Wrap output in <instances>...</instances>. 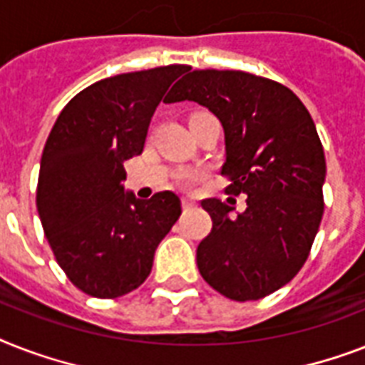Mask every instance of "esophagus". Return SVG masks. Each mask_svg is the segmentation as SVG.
I'll return each instance as SVG.
<instances>
[{
  "mask_svg": "<svg viewBox=\"0 0 365 365\" xmlns=\"http://www.w3.org/2000/svg\"><path fill=\"white\" fill-rule=\"evenodd\" d=\"M182 206H183V210H185V212L191 210V208H195V200L182 199Z\"/></svg>",
  "mask_w": 365,
  "mask_h": 365,
  "instance_id": "1",
  "label": "esophagus"
}]
</instances>
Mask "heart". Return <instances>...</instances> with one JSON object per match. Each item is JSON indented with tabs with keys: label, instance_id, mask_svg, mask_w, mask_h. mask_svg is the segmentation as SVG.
Masks as SVG:
<instances>
[{
	"label": "heart",
	"instance_id": "b5f03b06",
	"mask_svg": "<svg viewBox=\"0 0 365 365\" xmlns=\"http://www.w3.org/2000/svg\"><path fill=\"white\" fill-rule=\"evenodd\" d=\"M182 180H183V182H185V183H189V182H193L195 176H193V174H191V172H183V174H182Z\"/></svg>",
	"mask_w": 365,
	"mask_h": 365
}]
</instances>
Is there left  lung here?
Returning <instances> with one entry per match:
<instances>
[{"label":"left lung","mask_w":365,"mask_h":365,"mask_svg":"<svg viewBox=\"0 0 365 365\" xmlns=\"http://www.w3.org/2000/svg\"><path fill=\"white\" fill-rule=\"evenodd\" d=\"M183 100L220 119L222 176L229 193L246 195L239 214L220 199L200 202L212 231L197 248L199 271L229 299H261L299 272L322 222L326 159L317 126L288 87L246 71H191L165 102Z\"/></svg>","instance_id":"8db88e82"}]
</instances>
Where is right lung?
I'll return each mask as SVG.
<instances>
[{"label": "right lung", "mask_w": 365, "mask_h": 365, "mask_svg": "<svg viewBox=\"0 0 365 365\" xmlns=\"http://www.w3.org/2000/svg\"><path fill=\"white\" fill-rule=\"evenodd\" d=\"M187 70L172 64L94 83L66 104L48 134L37 212L66 277L93 297L115 299L143 284L182 214L172 191L149 200L125 191L123 163L142 153L157 106Z\"/></svg>", "instance_id": "right-lung-1"}]
</instances>
